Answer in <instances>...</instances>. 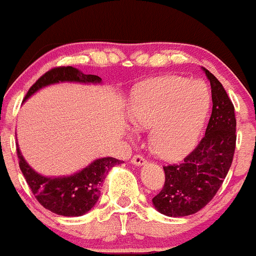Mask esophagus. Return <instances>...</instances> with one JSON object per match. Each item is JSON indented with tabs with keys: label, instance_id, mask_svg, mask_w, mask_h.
I'll return each mask as SVG.
<instances>
[{
	"label": "esophagus",
	"instance_id": "obj_1",
	"mask_svg": "<svg viewBox=\"0 0 256 256\" xmlns=\"http://www.w3.org/2000/svg\"><path fill=\"white\" fill-rule=\"evenodd\" d=\"M132 164L136 166H145L146 164V160L142 156H134L133 158H132Z\"/></svg>",
	"mask_w": 256,
	"mask_h": 256
}]
</instances>
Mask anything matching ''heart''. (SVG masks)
Listing matches in <instances>:
<instances>
[{"instance_id":"heart-1","label":"heart","mask_w":256,"mask_h":256,"mask_svg":"<svg viewBox=\"0 0 256 256\" xmlns=\"http://www.w3.org/2000/svg\"><path fill=\"white\" fill-rule=\"evenodd\" d=\"M210 106V92L200 81L166 76L138 87L130 96L129 120L150 129L152 150L163 160H176L196 142Z\"/></svg>"}]
</instances>
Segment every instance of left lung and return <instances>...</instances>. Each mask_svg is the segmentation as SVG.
<instances>
[{
    "label": "left lung",
    "mask_w": 256,
    "mask_h": 256,
    "mask_svg": "<svg viewBox=\"0 0 256 256\" xmlns=\"http://www.w3.org/2000/svg\"><path fill=\"white\" fill-rule=\"evenodd\" d=\"M212 87V110L206 136L180 164L163 166L166 182L152 198L160 214L172 218L197 213L213 200L228 173L236 148L232 102L213 74L202 68Z\"/></svg>",
    "instance_id": "1"
}]
</instances>
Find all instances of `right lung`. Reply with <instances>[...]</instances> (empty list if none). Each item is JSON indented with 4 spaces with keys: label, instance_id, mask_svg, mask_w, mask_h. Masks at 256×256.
Returning <instances> with one entry per match:
<instances>
[{
    "label": "right lung",
    "instance_id": "add662e5",
    "mask_svg": "<svg viewBox=\"0 0 256 256\" xmlns=\"http://www.w3.org/2000/svg\"><path fill=\"white\" fill-rule=\"evenodd\" d=\"M66 82L102 84V78L96 74H83L81 70L72 66L53 68L43 74L28 90L24 102L42 88ZM16 154L22 173L36 200L48 210L68 218L87 214L96 204L106 174L111 168L122 162L112 157H102L70 175L48 176L36 172L28 164L22 156L18 144Z\"/></svg>",
    "mask_w": 256,
    "mask_h": 256
}]
</instances>
